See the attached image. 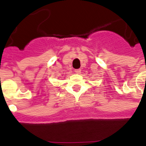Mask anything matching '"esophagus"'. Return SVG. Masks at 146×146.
Here are the masks:
<instances>
[{
	"label": "esophagus",
	"mask_w": 146,
	"mask_h": 146,
	"mask_svg": "<svg viewBox=\"0 0 146 146\" xmlns=\"http://www.w3.org/2000/svg\"><path fill=\"white\" fill-rule=\"evenodd\" d=\"M75 73H81V70L80 69H76L75 70Z\"/></svg>",
	"instance_id": "esophagus-1"
}]
</instances>
